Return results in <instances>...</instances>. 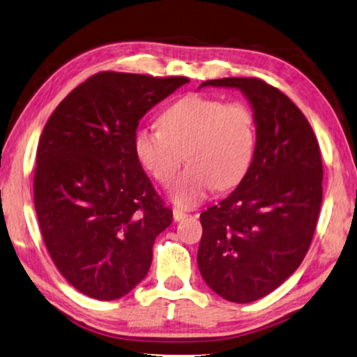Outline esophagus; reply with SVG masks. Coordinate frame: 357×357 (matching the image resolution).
<instances>
[{
    "instance_id": "34e87169",
    "label": "esophagus",
    "mask_w": 357,
    "mask_h": 357,
    "mask_svg": "<svg viewBox=\"0 0 357 357\" xmlns=\"http://www.w3.org/2000/svg\"><path fill=\"white\" fill-rule=\"evenodd\" d=\"M173 218H174V222H181V220L187 218V213L179 211V209H173Z\"/></svg>"
}]
</instances>
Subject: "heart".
I'll return each mask as SVG.
<instances>
[{"instance_id":"heart-1","label":"heart","mask_w":357,"mask_h":357,"mask_svg":"<svg viewBox=\"0 0 357 357\" xmlns=\"http://www.w3.org/2000/svg\"><path fill=\"white\" fill-rule=\"evenodd\" d=\"M159 126L139 129L134 151L160 184L170 183L184 158L189 162L168 192L179 207H195L215 187L231 189L250 170L256 119L242 101L184 96L160 114Z\"/></svg>"}]
</instances>
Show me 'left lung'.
Here are the masks:
<instances>
[{
    "label": "left lung",
    "mask_w": 357,
    "mask_h": 357,
    "mask_svg": "<svg viewBox=\"0 0 357 357\" xmlns=\"http://www.w3.org/2000/svg\"><path fill=\"white\" fill-rule=\"evenodd\" d=\"M241 90L256 119V151L243 179L199 215L198 268L217 295L251 303L300 267L323 198L319 142L289 96L256 77H223L201 87Z\"/></svg>",
    "instance_id": "1"
}]
</instances>
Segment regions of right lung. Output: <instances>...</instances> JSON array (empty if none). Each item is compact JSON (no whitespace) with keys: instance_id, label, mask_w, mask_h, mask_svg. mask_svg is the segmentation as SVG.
Listing matches in <instances>:
<instances>
[{"instance_id":"add662e5","label":"right lung","mask_w":357,"mask_h":357,"mask_svg":"<svg viewBox=\"0 0 357 357\" xmlns=\"http://www.w3.org/2000/svg\"><path fill=\"white\" fill-rule=\"evenodd\" d=\"M189 77L102 73L62 100L37 148L34 204L45 245L81 294L119 300L146 276L173 212L134 151L139 120Z\"/></svg>"}]
</instances>
